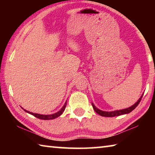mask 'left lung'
<instances>
[{"mask_svg": "<svg viewBox=\"0 0 155 155\" xmlns=\"http://www.w3.org/2000/svg\"><path fill=\"white\" fill-rule=\"evenodd\" d=\"M143 95V94L141 96V97L140 98V99L138 100L137 102H136V103L134 104H133V106L128 107V108H127V109L116 110V111H101V110H100L98 108H96L95 105H94L93 103H91V104H92V107H93V109H94V111H95L97 113V114H99L100 115H101V116H104V117L118 116V115L127 114H128V113L132 111L133 110H134L136 108V107H137V106L138 105L139 103H140L141 100V98H142Z\"/></svg>", "mask_w": 155, "mask_h": 155, "instance_id": "1", "label": "left lung"}]
</instances>
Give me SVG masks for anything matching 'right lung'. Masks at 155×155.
Here are the masks:
<instances>
[{
	"label": "right lung",
	"instance_id": "obj_1",
	"mask_svg": "<svg viewBox=\"0 0 155 155\" xmlns=\"http://www.w3.org/2000/svg\"><path fill=\"white\" fill-rule=\"evenodd\" d=\"M66 104H67V101L65 102L64 105L63 106L62 108L59 110V111L58 112L55 113V114H51V115H41V114H33V113L32 112H30L28 111H27V110H25V111H26L27 113H28V114H30L31 115H34V116L38 117V118L39 119H41V120H53L54 118H56V117H59L63 113H64V110L65 109V107H66Z\"/></svg>",
	"mask_w": 155,
	"mask_h": 155
}]
</instances>
